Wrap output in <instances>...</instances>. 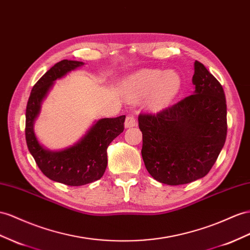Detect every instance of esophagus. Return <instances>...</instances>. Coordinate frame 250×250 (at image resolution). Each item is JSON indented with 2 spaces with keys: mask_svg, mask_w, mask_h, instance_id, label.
Listing matches in <instances>:
<instances>
[{
  "mask_svg": "<svg viewBox=\"0 0 250 250\" xmlns=\"http://www.w3.org/2000/svg\"><path fill=\"white\" fill-rule=\"evenodd\" d=\"M136 125V118L133 116V115H127L125 121V129H129V127L135 126Z\"/></svg>",
  "mask_w": 250,
  "mask_h": 250,
  "instance_id": "1",
  "label": "esophagus"
}]
</instances>
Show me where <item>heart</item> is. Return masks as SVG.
I'll use <instances>...</instances> for the list:
<instances>
[{"label": "heart", "instance_id": "b5f03b06", "mask_svg": "<svg viewBox=\"0 0 250 250\" xmlns=\"http://www.w3.org/2000/svg\"><path fill=\"white\" fill-rule=\"evenodd\" d=\"M181 88V78L174 72L161 69H143L127 78L121 84V92L130 102H139L149 97L148 104L158 110L173 99Z\"/></svg>", "mask_w": 250, "mask_h": 250}]
</instances>
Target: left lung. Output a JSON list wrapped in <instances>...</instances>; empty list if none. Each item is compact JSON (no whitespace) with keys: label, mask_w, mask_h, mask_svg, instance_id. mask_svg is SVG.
<instances>
[{"label":"left lung","mask_w":250,"mask_h":250,"mask_svg":"<svg viewBox=\"0 0 250 250\" xmlns=\"http://www.w3.org/2000/svg\"><path fill=\"white\" fill-rule=\"evenodd\" d=\"M194 92L164 111L140 114L142 155L159 183L184 185L207 175L225 144L227 106L223 86L201 62H194Z\"/></svg>","instance_id":"left-lung-1"}]
</instances>
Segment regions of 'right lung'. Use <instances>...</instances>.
<instances>
[{
	"label": "right lung",
	"instance_id": "1",
	"mask_svg": "<svg viewBox=\"0 0 250 250\" xmlns=\"http://www.w3.org/2000/svg\"><path fill=\"white\" fill-rule=\"evenodd\" d=\"M83 64L74 60L56 63L34 85L26 106L25 137L30 154L44 175L67 186H83L100 180L107 166V146L124 132L125 119L123 115L116 118H102L95 121L78 142L62 150H49L39 143L34 125L40 114L43 100L56 80Z\"/></svg>",
	"mask_w": 250,
	"mask_h": 250
}]
</instances>
